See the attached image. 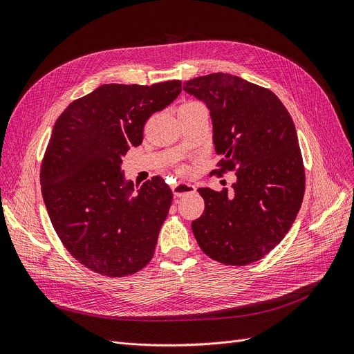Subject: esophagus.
I'll return each mask as SVG.
<instances>
[{"mask_svg":"<svg viewBox=\"0 0 354 354\" xmlns=\"http://www.w3.org/2000/svg\"><path fill=\"white\" fill-rule=\"evenodd\" d=\"M195 189L196 188L192 183H187V182H176L172 187V192L175 196H183L187 194H194Z\"/></svg>","mask_w":354,"mask_h":354,"instance_id":"esophagus-1","label":"esophagus"}]
</instances>
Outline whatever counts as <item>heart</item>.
<instances>
[{
    "instance_id": "1",
    "label": "heart",
    "mask_w": 354,
    "mask_h": 354,
    "mask_svg": "<svg viewBox=\"0 0 354 354\" xmlns=\"http://www.w3.org/2000/svg\"><path fill=\"white\" fill-rule=\"evenodd\" d=\"M188 104H189V103H188ZM180 172H182V174H183V172H187V169H185V167H182V169H180Z\"/></svg>"
}]
</instances>
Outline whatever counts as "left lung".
I'll return each mask as SVG.
<instances>
[{
  "instance_id": "8db88e82",
  "label": "left lung",
  "mask_w": 354,
  "mask_h": 354,
  "mask_svg": "<svg viewBox=\"0 0 354 354\" xmlns=\"http://www.w3.org/2000/svg\"><path fill=\"white\" fill-rule=\"evenodd\" d=\"M209 109L221 172L235 171L232 194L199 188L205 211L192 222L201 250L227 266L266 257L300 211L306 176L294 122L274 93L228 73L183 83Z\"/></svg>"
}]
</instances>
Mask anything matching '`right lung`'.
Segmentation results:
<instances>
[{"label": "right lung", "instance_id": "1", "mask_svg": "<svg viewBox=\"0 0 354 354\" xmlns=\"http://www.w3.org/2000/svg\"><path fill=\"white\" fill-rule=\"evenodd\" d=\"M180 90L179 80L103 84L55 120L41 163V194L63 245L88 270L124 277L152 259L174 195L160 176L136 191L122 158L142 143L146 120Z\"/></svg>", "mask_w": 354, "mask_h": 354}]
</instances>
